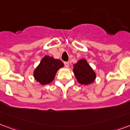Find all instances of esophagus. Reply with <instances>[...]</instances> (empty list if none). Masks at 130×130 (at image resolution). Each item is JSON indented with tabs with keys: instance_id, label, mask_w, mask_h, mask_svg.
I'll return each instance as SVG.
<instances>
[{
	"instance_id": "34e87169",
	"label": "esophagus",
	"mask_w": 130,
	"mask_h": 130,
	"mask_svg": "<svg viewBox=\"0 0 130 130\" xmlns=\"http://www.w3.org/2000/svg\"><path fill=\"white\" fill-rule=\"evenodd\" d=\"M64 65L66 68H69V66H70V63L68 62H64Z\"/></svg>"
}]
</instances>
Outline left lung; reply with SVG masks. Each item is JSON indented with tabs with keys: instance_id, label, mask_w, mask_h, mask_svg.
<instances>
[{
	"instance_id": "8db88e82",
	"label": "left lung",
	"mask_w": 130,
	"mask_h": 130,
	"mask_svg": "<svg viewBox=\"0 0 130 130\" xmlns=\"http://www.w3.org/2000/svg\"><path fill=\"white\" fill-rule=\"evenodd\" d=\"M73 67V72L80 84L88 85L94 82L96 74L86 59H80Z\"/></svg>"
}]
</instances>
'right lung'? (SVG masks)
Returning <instances> with one entry per match:
<instances>
[{
  "label": "right lung",
  "mask_w": 130,
  "mask_h": 130,
  "mask_svg": "<svg viewBox=\"0 0 130 130\" xmlns=\"http://www.w3.org/2000/svg\"><path fill=\"white\" fill-rule=\"evenodd\" d=\"M64 67L63 62L50 56H45L34 71L35 80L42 85L52 82L58 70Z\"/></svg>",
  "instance_id": "right-lung-1"
}]
</instances>
